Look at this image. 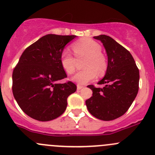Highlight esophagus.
Returning <instances> with one entry per match:
<instances>
[{"instance_id":"obj_1","label":"esophagus","mask_w":155,"mask_h":155,"mask_svg":"<svg viewBox=\"0 0 155 155\" xmlns=\"http://www.w3.org/2000/svg\"><path fill=\"white\" fill-rule=\"evenodd\" d=\"M84 88V87H83V86H81V85H78L77 86V89H78V90H81V89H83Z\"/></svg>"}]
</instances>
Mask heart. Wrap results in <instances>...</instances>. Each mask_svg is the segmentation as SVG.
Masks as SVG:
<instances>
[{"instance_id": "obj_1", "label": "heart", "mask_w": 155, "mask_h": 155, "mask_svg": "<svg viewBox=\"0 0 155 155\" xmlns=\"http://www.w3.org/2000/svg\"><path fill=\"white\" fill-rule=\"evenodd\" d=\"M72 50L78 58L86 57L84 67L85 69L78 71L72 78V81L78 85H84L98 75L105 74L107 69V59L101 53V46L90 39H82L72 45ZM75 58L70 52L64 50L60 56L62 68L68 74L75 71Z\"/></svg>"}]
</instances>
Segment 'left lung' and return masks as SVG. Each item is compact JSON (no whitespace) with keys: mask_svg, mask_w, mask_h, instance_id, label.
Segmentation results:
<instances>
[{"mask_svg":"<svg viewBox=\"0 0 155 155\" xmlns=\"http://www.w3.org/2000/svg\"><path fill=\"white\" fill-rule=\"evenodd\" d=\"M103 43L108 57L104 78L98 83L104 87L89 85L92 96L86 101L89 112L103 121L120 117L136 98L139 90L140 72L133 57L122 45L110 36H94Z\"/></svg>","mask_w":155,"mask_h":155,"instance_id":"left-lung-1","label":"left lung"}]
</instances>
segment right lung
<instances>
[{"instance_id":"right-lung-1","label":"right lung","mask_w":155,"mask_h":155,"mask_svg":"<svg viewBox=\"0 0 155 155\" xmlns=\"http://www.w3.org/2000/svg\"><path fill=\"white\" fill-rule=\"evenodd\" d=\"M76 37L48 34L28 46L12 72V93L21 109L41 122L53 120L66 110L67 98L77 87L68 81L60 56L67 43Z\"/></svg>"}]
</instances>
